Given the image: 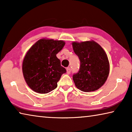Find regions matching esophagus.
I'll return each mask as SVG.
<instances>
[{
  "label": "esophagus",
  "mask_w": 132,
  "mask_h": 132,
  "mask_svg": "<svg viewBox=\"0 0 132 132\" xmlns=\"http://www.w3.org/2000/svg\"><path fill=\"white\" fill-rule=\"evenodd\" d=\"M66 71H67V74L69 75L71 72V69L70 68H67L66 69Z\"/></svg>",
  "instance_id": "esophagus-1"
}]
</instances>
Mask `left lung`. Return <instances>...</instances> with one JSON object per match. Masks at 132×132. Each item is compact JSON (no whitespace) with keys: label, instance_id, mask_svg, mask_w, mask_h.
Listing matches in <instances>:
<instances>
[{"label":"left lung","instance_id":"left-lung-1","mask_svg":"<svg viewBox=\"0 0 132 132\" xmlns=\"http://www.w3.org/2000/svg\"><path fill=\"white\" fill-rule=\"evenodd\" d=\"M73 51L79 57V71L73 75L76 87L84 92L99 89L108 78L109 63L106 53L95 41L72 43Z\"/></svg>","mask_w":132,"mask_h":132}]
</instances>
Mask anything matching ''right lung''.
I'll use <instances>...</instances> for the list:
<instances>
[{"label":"right lung","instance_id":"right-lung-1","mask_svg":"<svg viewBox=\"0 0 132 132\" xmlns=\"http://www.w3.org/2000/svg\"><path fill=\"white\" fill-rule=\"evenodd\" d=\"M63 41L41 39L31 46L23 62V73L28 86L35 92L46 94L57 87L66 72L56 54L64 45Z\"/></svg>","mask_w":132,"mask_h":132}]
</instances>
